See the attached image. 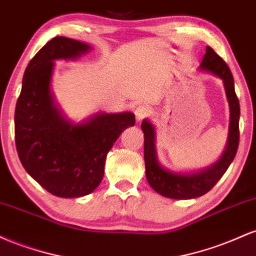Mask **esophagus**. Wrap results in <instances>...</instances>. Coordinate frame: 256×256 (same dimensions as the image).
Masks as SVG:
<instances>
[{"label":"esophagus","mask_w":256,"mask_h":256,"mask_svg":"<svg viewBox=\"0 0 256 256\" xmlns=\"http://www.w3.org/2000/svg\"><path fill=\"white\" fill-rule=\"evenodd\" d=\"M148 114H149V108L144 104H140L136 110H134V116H136L137 122H140V120L146 118Z\"/></svg>","instance_id":"1"}]
</instances>
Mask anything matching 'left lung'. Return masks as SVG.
I'll use <instances>...</instances> for the list:
<instances>
[{
  "label": "left lung",
  "mask_w": 256,
  "mask_h": 256,
  "mask_svg": "<svg viewBox=\"0 0 256 256\" xmlns=\"http://www.w3.org/2000/svg\"><path fill=\"white\" fill-rule=\"evenodd\" d=\"M200 71L210 72L224 83L226 98L230 107V125L225 150L213 165L194 172H174L161 166L158 160L155 146L154 125L144 119L142 131L144 134L146 177L152 189L160 195L173 200H190L200 198L210 192L216 182L224 176L226 170L236 156L240 142V102L234 92V83L228 66L210 46L206 48V54L200 64Z\"/></svg>",
  "instance_id": "8db88e82"
}]
</instances>
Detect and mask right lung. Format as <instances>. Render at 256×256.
Returning <instances> with one entry per match:
<instances>
[{
	"mask_svg": "<svg viewBox=\"0 0 256 256\" xmlns=\"http://www.w3.org/2000/svg\"><path fill=\"white\" fill-rule=\"evenodd\" d=\"M89 44L54 37L32 58L14 116L20 161L38 184L58 198L89 195L101 183L104 162L120 134L134 125L131 112H100L82 122L67 119L50 85L55 60H74Z\"/></svg>",
	"mask_w": 256,
	"mask_h": 256,
	"instance_id": "1",
	"label": "right lung"
}]
</instances>
